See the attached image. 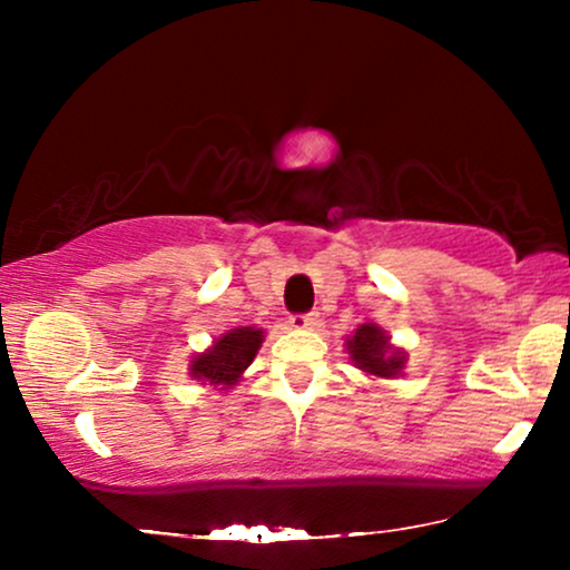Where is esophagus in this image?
<instances>
[{
    "instance_id": "34e87169",
    "label": "esophagus",
    "mask_w": 570,
    "mask_h": 570,
    "mask_svg": "<svg viewBox=\"0 0 570 570\" xmlns=\"http://www.w3.org/2000/svg\"><path fill=\"white\" fill-rule=\"evenodd\" d=\"M291 324L295 326V330H314V326L318 324V311H308V314H295L291 318Z\"/></svg>"
}]
</instances>
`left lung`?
<instances>
[{
  "label": "left lung",
  "instance_id": "1",
  "mask_svg": "<svg viewBox=\"0 0 570 570\" xmlns=\"http://www.w3.org/2000/svg\"><path fill=\"white\" fill-rule=\"evenodd\" d=\"M347 353L357 368L379 379H396L407 355L389 345V334L376 324H361L347 337Z\"/></svg>",
  "mask_w": 570,
  "mask_h": 570
}]
</instances>
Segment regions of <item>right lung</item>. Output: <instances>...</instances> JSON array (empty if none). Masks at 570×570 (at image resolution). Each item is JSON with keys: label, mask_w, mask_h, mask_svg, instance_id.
Wrapping results in <instances>:
<instances>
[{"label": "right lung", "mask_w": 570, "mask_h": 570, "mask_svg": "<svg viewBox=\"0 0 570 570\" xmlns=\"http://www.w3.org/2000/svg\"><path fill=\"white\" fill-rule=\"evenodd\" d=\"M264 332L256 326H238L223 334L213 347L199 353L191 361V379L207 381L209 386L230 389L238 384L240 373H244L259 353Z\"/></svg>", "instance_id": "right-lung-1"}]
</instances>
